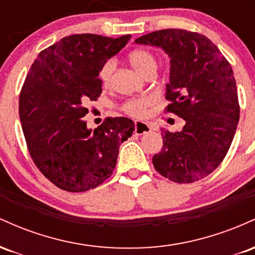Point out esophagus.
I'll list each match as a JSON object with an SVG mask.
<instances>
[{
  "label": "esophagus",
  "instance_id": "1",
  "mask_svg": "<svg viewBox=\"0 0 255 255\" xmlns=\"http://www.w3.org/2000/svg\"><path fill=\"white\" fill-rule=\"evenodd\" d=\"M151 130V127L147 124L141 121H136L135 125H134V133L137 134V135H142V134L148 133Z\"/></svg>",
  "mask_w": 255,
  "mask_h": 255
}]
</instances>
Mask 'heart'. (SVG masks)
Returning a JSON list of instances; mask_svg holds the SVG:
<instances>
[{"instance_id":"heart-1","label":"heart","mask_w":255,"mask_h":255,"mask_svg":"<svg viewBox=\"0 0 255 255\" xmlns=\"http://www.w3.org/2000/svg\"><path fill=\"white\" fill-rule=\"evenodd\" d=\"M128 61L130 66L133 67L140 75H144L146 73L153 69H157V60L154 55L145 49H134L128 54ZM114 69H115V61L107 60L99 68L98 78L103 86H108L110 84L111 75H113ZM150 104V101L146 98L130 99L124 104V110L128 115L134 116V118H141L145 115L146 108Z\"/></svg>"}]
</instances>
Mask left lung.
Segmentation results:
<instances>
[{
	"instance_id": "obj_1",
	"label": "left lung",
	"mask_w": 255,
	"mask_h": 255,
	"mask_svg": "<svg viewBox=\"0 0 255 255\" xmlns=\"http://www.w3.org/2000/svg\"><path fill=\"white\" fill-rule=\"evenodd\" d=\"M170 57L166 111L184 120L182 130L163 129L152 158L160 175L177 183L206 177L221 164L235 135L240 105L233 69L217 46L195 32L168 28L135 39Z\"/></svg>"
}]
</instances>
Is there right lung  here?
I'll return each instance as SVG.
<instances>
[{"label": "right lung", "mask_w": 255, "mask_h": 255, "mask_svg": "<svg viewBox=\"0 0 255 255\" xmlns=\"http://www.w3.org/2000/svg\"><path fill=\"white\" fill-rule=\"evenodd\" d=\"M119 38L72 34L39 52L25 79L19 116L34 164L58 188L85 192L109 178L119 148L134 122L108 118L89 129L86 104L102 93L99 68L128 43Z\"/></svg>", "instance_id": "add662e5"}]
</instances>
